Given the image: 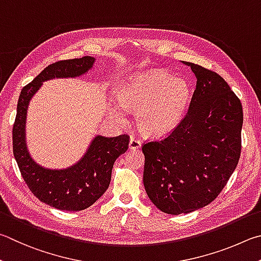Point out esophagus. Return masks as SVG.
Returning a JSON list of instances; mask_svg holds the SVG:
<instances>
[{
    "instance_id": "obj_1",
    "label": "esophagus",
    "mask_w": 261,
    "mask_h": 261,
    "mask_svg": "<svg viewBox=\"0 0 261 261\" xmlns=\"http://www.w3.org/2000/svg\"><path fill=\"white\" fill-rule=\"evenodd\" d=\"M140 147H141V141L134 138V136H132V138L129 139V149L135 150V149H139Z\"/></svg>"
}]
</instances>
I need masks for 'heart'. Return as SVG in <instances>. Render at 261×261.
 Returning a JSON list of instances; mask_svg holds the SVG:
<instances>
[{
    "label": "heart",
    "instance_id": "heart-1",
    "mask_svg": "<svg viewBox=\"0 0 261 261\" xmlns=\"http://www.w3.org/2000/svg\"><path fill=\"white\" fill-rule=\"evenodd\" d=\"M120 103L130 111H138L136 122L144 134L158 136L170 133L179 125L191 98L188 81L174 77L165 70H150L132 75L120 90ZM112 116L125 122V110L114 105Z\"/></svg>",
    "mask_w": 261,
    "mask_h": 261
}]
</instances>
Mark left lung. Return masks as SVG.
Listing matches in <instances>:
<instances>
[{
    "label": "left lung",
    "mask_w": 261,
    "mask_h": 261,
    "mask_svg": "<svg viewBox=\"0 0 261 261\" xmlns=\"http://www.w3.org/2000/svg\"><path fill=\"white\" fill-rule=\"evenodd\" d=\"M185 64L197 77L188 112L165 138L142 145L145 191L167 214L190 213L213 202L241 156L240 98L218 73Z\"/></svg>",
    "instance_id": "obj_1"
}]
</instances>
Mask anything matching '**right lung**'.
Listing matches in <instances>:
<instances>
[{
  "mask_svg": "<svg viewBox=\"0 0 261 261\" xmlns=\"http://www.w3.org/2000/svg\"><path fill=\"white\" fill-rule=\"evenodd\" d=\"M94 57L66 59L50 64L21 89L12 127L13 156L27 187L41 202L64 211H81L89 207L109 188L116 159L128 149L129 136H96L88 151L74 166L66 170H48L31 158L25 143L26 112L30 99L42 82L54 77H74L91 68Z\"/></svg>",
  "mask_w": 261,
  "mask_h": 261,
  "instance_id": "add662e5",
  "label": "right lung"
}]
</instances>
